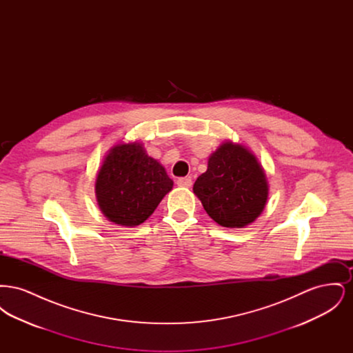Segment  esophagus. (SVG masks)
<instances>
[{"label": "esophagus", "mask_w": 353, "mask_h": 353, "mask_svg": "<svg viewBox=\"0 0 353 353\" xmlns=\"http://www.w3.org/2000/svg\"><path fill=\"white\" fill-rule=\"evenodd\" d=\"M177 185L181 188H190L192 186V179L190 177H181L177 180Z\"/></svg>", "instance_id": "1"}]
</instances>
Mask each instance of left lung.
Masks as SVG:
<instances>
[{
  "mask_svg": "<svg viewBox=\"0 0 353 353\" xmlns=\"http://www.w3.org/2000/svg\"><path fill=\"white\" fill-rule=\"evenodd\" d=\"M193 192L219 225L241 229L258 219L269 199L265 169L248 147L225 140L208 159Z\"/></svg>",
  "mask_w": 353,
  "mask_h": 353,
  "instance_id": "8db88e82",
  "label": "left lung"
}]
</instances>
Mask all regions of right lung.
<instances>
[{
    "mask_svg": "<svg viewBox=\"0 0 353 353\" xmlns=\"http://www.w3.org/2000/svg\"><path fill=\"white\" fill-rule=\"evenodd\" d=\"M172 188L165 168L147 154L140 141L115 144L104 156L95 180L101 213L125 228L150 219Z\"/></svg>",
    "mask_w": 353,
    "mask_h": 353,
    "instance_id": "add662e5",
    "label": "right lung"
}]
</instances>
